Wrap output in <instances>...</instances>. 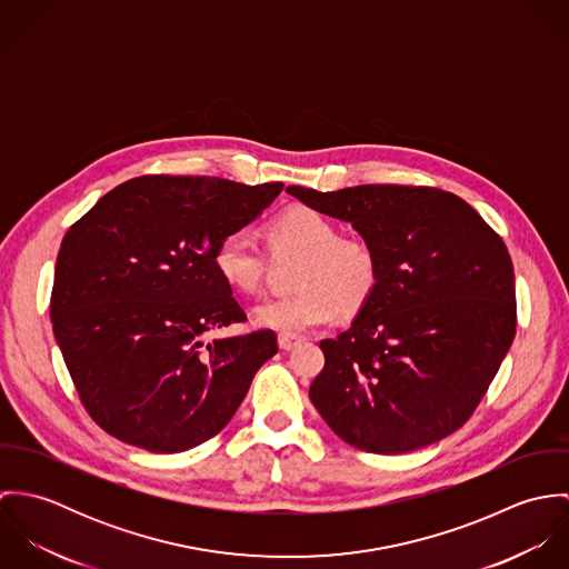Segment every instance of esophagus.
Listing matches in <instances>:
<instances>
[{"label": "esophagus", "mask_w": 569, "mask_h": 569, "mask_svg": "<svg viewBox=\"0 0 569 569\" xmlns=\"http://www.w3.org/2000/svg\"><path fill=\"white\" fill-rule=\"evenodd\" d=\"M278 346H280V350H282V352H289V350H293V348H298V346H300V339H296V337H287V335H280V337H278Z\"/></svg>", "instance_id": "obj_1"}]
</instances>
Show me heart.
<instances>
[{
  "mask_svg": "<svg viewBox=\"0 0 569 569\" xmlns=\"http://www.w3.org/2000/svg\"><path fill=\"white\" fill-rule=\"evenodd\" d=\"M267 239L273 253H296L302 262L293 278L298 293L253 309V322L260 328L305 337L332 325L337 307L355 313L372 298L379 282L375 249L361 239H346L322 212L289 208L269 221ZM214 269L230 289L253 293L262 284L267 258L247 230H234L217 244Z\"/></svg>",
  "mask_w": 569,
  "mask_h": 569,
  "instance_id": "1",
  "label": "heart"
}]
</instances>
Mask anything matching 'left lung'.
I'll use <instances>...</instances> for the list:
<instances>
[{"mask_svg":"<svg viewBox=\"0 0 569 569\" xmlns=\"http://www.w3.org/2000/svg\"><path fill=\"white\" fill-rule=\"evenodd\" d=\"M350 223L379 260V282L350 328L320 343L309 397L326 425L368 453H407L460 429L487 395L517 326L503 241L438 188L289 186Z\"/></svg>","mask_w":569,"mask_h":569,"instance_id":"obj_1","label":"left lung"}]
</instances>
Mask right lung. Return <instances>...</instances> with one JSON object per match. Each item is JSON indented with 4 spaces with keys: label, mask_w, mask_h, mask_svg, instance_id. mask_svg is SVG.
<instances>
[{
    "label": "right lung",
    "mask_w": 569,
    "mask_h": 569,
    "mask_svg": "<svg viewBox=\"0 0 569 569\" xmlns=\"http://www.w3.org/2000/svg\"><path fill=\"white\" fill-rule=\"evenodd\" d=\"M282 188L147 174L107 192L68 230L50 318L82 406L107 433L179 453L232 420L278 343L273 330L206 339L244 320L214 249Z\"/></svg>",
    "instance_id": "right-lung-1"
}]
</instances>
